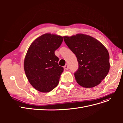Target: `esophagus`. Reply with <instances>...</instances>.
Wrapping results in <instances>:
<instances>
[{
  "label": "esophagus",
  "instance_id": "1",
  "mask_svg": "<svg viewBox=\"0 0 123 123\" xmlns=\"http://www.w3.org/2000/svg\"><path fill=\"white\" fill-rule=\"evenodd\" d=\"M64 68L65 69H66V70H68L69 69V66H68V65L67 64V65H66L65 66H64Z\"/></svg>",
  "mask_w": 123,
  "mask_h": 123
}]
</instances>
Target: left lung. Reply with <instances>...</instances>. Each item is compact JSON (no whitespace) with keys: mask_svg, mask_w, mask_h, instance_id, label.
I'll use <instances>...</instances> for the list:
<instances>
[{"mask_svg":"<svg viewBox=\"0 0 123 123\" xmlns=\"http://www.w3.org/2000/svg\"><path fill=\"white\" fill-rule=\"evenodd\" d=\"M64 39L79 63L74 73L77 83L85 88L98 85L109 71V54L105 47L97 39L83 34L64 36Z\"/></svg>","mask_w":123,"mask_h":123,"instance_id":"8db88e82","label":"left lung"}]
</instances>
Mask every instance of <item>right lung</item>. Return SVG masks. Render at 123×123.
<instances>
[{
  "label": "right lung",
  "instance_id": "right-lung-1",
  "mask_svg": "<svg viewBox=\"0 0 123 123\" xmlns=\"http://www.w3.org/2000/svg\"><path fill=\"white\" fill-rule=\"evenodd\" d=\"M63 37L50 33L36 39L30 46L24 61V69L32 86L48 92L58 85L64 68L58 65L54 52L61 46Z\"/></svg>",
  "mask_w": 123,
  "mask_h": 123
}]
</instances>
